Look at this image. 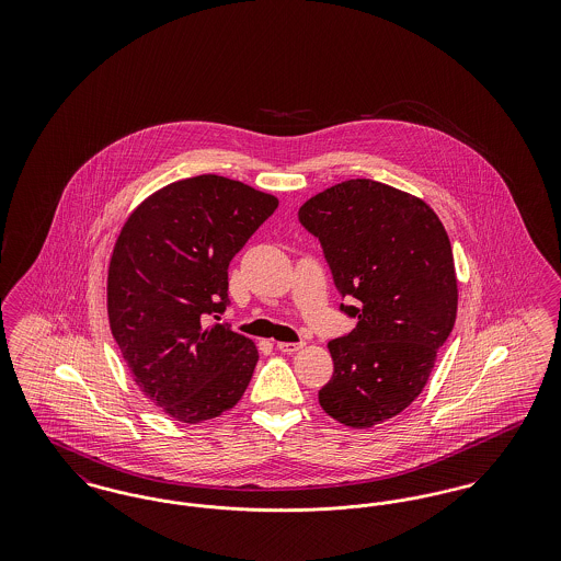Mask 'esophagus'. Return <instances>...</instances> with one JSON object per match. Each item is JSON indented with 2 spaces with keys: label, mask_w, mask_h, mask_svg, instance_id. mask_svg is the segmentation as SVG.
Listing matches in <instances>:
<instances>
[{
  "label": "esophagus",
  "mask_w": 561,
  "mask_h": 561,
  "mask_svg": "<svg viewBox=\"0 0 561 561\" xmlns=\"http://www.w3.org/2000/svg\"><path fill=\"white\" fill-rule=\"evenodd\" d=\"M305 347V343H277V348L282 351V353H294V351H298V348Z\"/></svg>",
  "instance_id": "obj_1"
}]
</instances>
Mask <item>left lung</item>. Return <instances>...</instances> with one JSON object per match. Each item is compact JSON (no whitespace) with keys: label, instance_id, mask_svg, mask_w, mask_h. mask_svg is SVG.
I'll return each instance as SVG.
<instances>
[{"label":"left lung","instance_id":"obj_1","mask_svg":"<svg viewBox=\"0 0 561 561\" xmlns=\"http://www.w3.org/2000/svg\"><path fill=\"white\" fill-rule=\"evenodd\" d=\"M316 236L341 311L357 325L328 343L334 374L320 405L353 428L378 425L419 398L456 320V273L448 233L414 195L353 179L298 210Z\"/></svg>","mask_w":561,"mask_h":561}]
</instances>
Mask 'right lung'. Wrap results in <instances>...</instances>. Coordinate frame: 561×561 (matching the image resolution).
I'll use <instances>...</instances> for the list:
<instances>
[{
  "instance_id": "1",
  "label": "right lung",
  "mask_w": 561,
  "mask_h": 561,
  "mask_svg": "<svg viewBox=\"0 0 561 561\" xmlns=\"http://www.w3.org/2000/svg\"><path fill=\"white\" fill-rule=\"evenodd\" d=\"M277 199L218 174L172 183L126 220L108 265L111 332L138 389L181 423L241 400L259 351L218 320L229 263Z\"/></svg>"
}]
</instances>
